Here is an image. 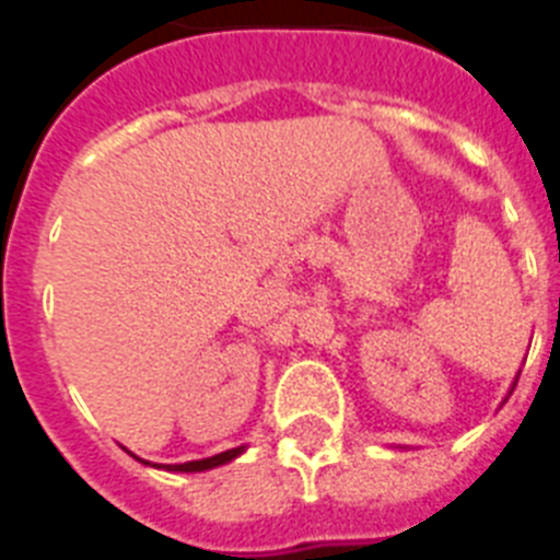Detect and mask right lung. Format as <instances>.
<instances>
[{
	"instance_id": "1",
	"label": "right lung",
	"mask_w": 560,
	"mask_h": 560,
	"mask_svg": "<svg viewBox=\"0 0 560 560\" xmlns=\"http://www.w3.org/2000/svg\"><path fill=\"white\" fill-rule=\"evenodd\" d=\"M244 447H233L228 450V453H219L213 455V458H201V462H187V464H167V469H173V472H201V469H210V467H219V464H228L233 462L238 453H242ZM148 464V462H144Z\"/></svg>"
}]
</instances>
